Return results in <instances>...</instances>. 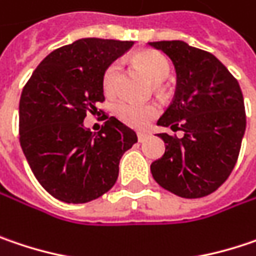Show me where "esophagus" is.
<instances>
[{
	"mask_svg": "<svg viewBox=\"0 0 256 256\" xmlns=\"http://www.w3.org/2000/svg\"><path fill=\"white\" fill-rule=\"evenodd\" d=\"M137 137H138V141H140V142H142V141H146V140L148 138V134H147V132H138Z\"/></svg>",
	"mask_w": 256,
	"mask_h": 256,
	"instance_id": "esophagus-1",
	"label": "esophagus"
}]
</instances>
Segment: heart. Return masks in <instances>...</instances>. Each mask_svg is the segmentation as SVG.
<instances>
[{"label":"heart","instance_id":"obj_1","mask_svg":"<svg viewBox=\"0 0 256 256\" xmlns=\"http://www.w3.org/2000/svg\"><path fill=\"white\" fill-rule=\"evenodd\" d=\"M137 65L154 82H162L169 76V64L166 58L154 50H142L136 56ZM119 76V62H112L103 72L102 86L108 96L116 93ZM115 115L119 120L130 126L142 128L157 115L154 103H136L130 100H119L115 104Z\"/></svg>","mask_w":256,"mask_h":256}]
</instances>
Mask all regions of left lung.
Instances as JSON below:
<instances>
[{
  "mask_svg": "<svg viewBox=\"0 0 256 256\" xmlns=\"http://www.w3.org/2000/svg\"><path fill=\"white\" fill-rule=\"evenodd\" d=\"M174 65L176 92L157 125L184 131V137L157 134L164 154L152 163L154 180L182 198H201L232 174L246 128L238 80L212 54L182 40L148 42Z\"/></svg>",
  "mask_w": 256,
  "mask_h": 256,
  "instance_id": "8db88e82",
  "label": "left lung"
}]
</instances>
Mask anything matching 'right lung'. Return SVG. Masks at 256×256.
<instances>
[{"label": "right lung", "instance_id": "obj_1", "mask_svg": "<svg viewBox=\"0 0 256 256\" xmlns=\"http://www.w3.org/2000/svg\"><path fill=\"white\" fill-rule=\"evenodd\" d=\"M132 45L87 38L58 48L22 92L20 146L39 184L60 201L84 204L106 194L118 179L122 154L137 142L115 116L104 115L99 132L82 124L104 102V70Z\"/></svg>", "mask_w": 256, "mask_h": 256}]
</instances>
